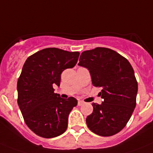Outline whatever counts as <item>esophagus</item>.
<instances>
[{
	"label": "esophagus",
	"mask_w": 153,
	"mask_h": 153,
	"mask_svg": "<svg viewBox=\"0 0 153 153\" xmlns=\"http://www.w3.org/2000/svg\"><path fill=\"white\" fill-rule=\"evenodd\" d=\"M85 104V102H83V101H78V106H81L82 105H84Z\"/></svg>",
	"instance_id": "esophagus-1"
}]
</instances>
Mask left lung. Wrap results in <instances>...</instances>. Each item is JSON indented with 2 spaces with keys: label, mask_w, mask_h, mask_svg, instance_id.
Returning <instances> with one entry per match:
<instances>
[{
  "label": "left lung",
  "mask_w": 153,
  "mask_h": 153,
  "mask_svg": "<svg viewBox=\"0 0 153 153\" xmlns=\"http://www.w3.org/2000/svg\"><path fill=\"white\" fill-rule=\"evenodd\" d=\"M78 65L89 71L92 85L102 88L103 102L93 103V112L86 118L91 132L111 136L124 128L136 105L138 83L128 61L107 48L82 53Z\"/></svg>",
  "instance_id": "1"
}]
</instances>
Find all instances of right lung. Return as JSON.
<instances>
[{
  "label": "right lung",
  "mask_w": 153,
  "mask_h": 153,
  "mask_svg": "<svg viewBox=\"0 0 153 153\" xmlns=\"http://www.w3.org/2000/svg\"><path fill=\"white\" fill-rule=\"evenodd\" d=\"M79 52L48 48L34 53L24 64L18 81V104L28 128L43 138H54L65 132L68 119L78 101L62 99L54 93L60 86L61 74L77 64Z\"/></svg>",
  "instance_id": "add662e5"
}]
</instances>
